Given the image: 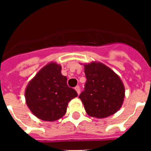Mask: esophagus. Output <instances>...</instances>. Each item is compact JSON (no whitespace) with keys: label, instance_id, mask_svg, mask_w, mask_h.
Instances as JSON below:
<instances>
[{"label":"esophagus","instance_id":"obj_1","mask_svg":"<svg viewBox=\"0 0 151 151\" xmlns=\"http://www.w3.org/2000/svg\"><path fill=\"white\" fill-rule=\"evenodd\" d=\"M75 90L76 91V92L78 93V94H80V88L79 86H76V87L75 88Z\"/></svg>","mask_w":151,"mask_h":151}]
</instances>
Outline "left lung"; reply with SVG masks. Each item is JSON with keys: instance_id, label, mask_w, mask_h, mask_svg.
<instances>
[{"instance_id": "1", "label": "left lung", "mask_w": 151, "mask_h": 151, "mask_svg": "<svg viewBox=\"0 0 151 151\" xmlns=\"http://www.w3.org/2000/svg\"><path fill=\"white\" fill-rule=\"evenodd\" d=\"M82 65L87 82L78 97L88 115L103 119L116 113L125 98V86L120 77L101 62Z\"/></svg>"}]
</instances>
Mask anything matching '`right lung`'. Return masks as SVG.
<instances>
[{"instance_id": "right-lung-1", "label": "right lung", "mask_w": 151, "mask_h": 151, "mask_svg": "<svg viewBox=\"0 0 151 151\" xmlns=\"http://www.w3.org/2000/svg\"><path fill=\"white\" fill-rule=\"evenodd\" d=\"M61 65L50 62L29 81L25 91L26 103L37 118L54 122L66 113L68 103L78 96L68 87L67 78L61 74Z\"/></svg>"}]
</instances>
